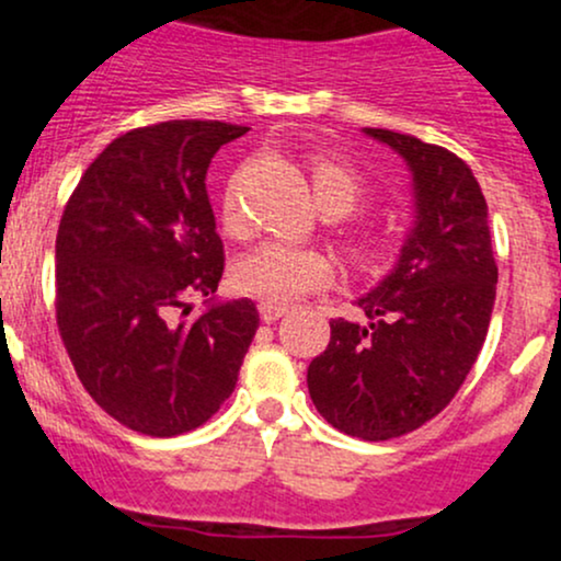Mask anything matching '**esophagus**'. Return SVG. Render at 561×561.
<instances>
[{"mask_svg": "<svg viewBox=\"0 0 561 561\" xmlns=\"http://www.w3.org/2000/svg\"><path fill=\"white\" fill-rule=\"evenodd\" d=\"M287 311H289V308L282 306V302H268V300L261 302V319L266 321V324H272V321L282 319Z\"/></svg>", "mask_w": 561, "mask_h": 561, "instance_id": "esophagus-1", "label": "esophagus"}]
</instances>
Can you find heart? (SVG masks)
<instances>
[{"label": "heart", "instance_id": "obj_1", "mask_svg": "<svg viewBox=\"0 0 561 561\" xmlns=\"http://www.w3.org/2000/svg\"><path fill=\"white\" fill-rule=\"evenodd\" d=\"M311 184L319 208H337L343 216L353 214L366 195L362 176L343 160L330 156L311 158ZM221 224L229 234H242L248 227L237 182H231L224 192ZM385 250H388V242L379 234H356L347 242L353 263L364 268L377 266L385 259ZM332 274L330 255L321 253L319 248L268 240L242 255L234 268V285L261 300L289 302L330 285Z\"/></svg>", "mask_w": 561, "mask_h": 561}]
</instances>
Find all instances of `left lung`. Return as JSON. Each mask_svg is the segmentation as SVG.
Here are the masks:
<instances>
[{
  "label": "left lung",
  "instance_id": "1",
  "mask_svg": "<svg viewBox=\"0 0 561 561\" xmlns=\"http://www.w3.org/2000/svg\"><path fill=\"white\" fill-rule=\"evenodd\" d=\"M364 134L409 165L414 227L392 272L356 300L366 324L330 321V345L308 366V392L340 433L390 440L440 414L478 362L499 266L488 203L465 160L388 128Z\"/></svg>",
  "mask_w": 561,
  "mask_h": 561
}]
</instances>
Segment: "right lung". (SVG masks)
<instances>
[{
  "label": "right lung",
  "instance_id": "obj_1",
  "mask_svg": "<svg viewBox=\"0 0 561 561\" xmlns=\"http://www.w3.org/2000/svg\"><path fill=\"white\" fill-rule=\"evenodd\" d=\"M248 126L165 121L113 139L83 171L57 229V327L81 385L152 437L199 427L237 385L259 308L218 302L224 244L205 173ZM203 294L197 320L178 311Z\"/></svg>",
  "mask_w": 561,
  "mask_h": 561
}]
</instances>
